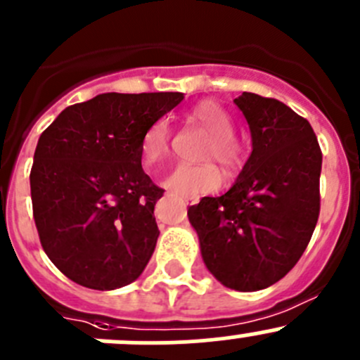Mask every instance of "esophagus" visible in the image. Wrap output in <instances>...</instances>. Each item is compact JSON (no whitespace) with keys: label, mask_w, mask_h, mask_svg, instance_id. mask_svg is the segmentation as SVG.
Returning <instances> with one entry per match:
<instances>
[{"label":"esophagus","mask_w":360,"mask_h":360,"mask_svg":"<svg viewBox=\"0 0 360 360\" xmlns=\"http://www.w3.org/2000/svg\"><path fill=\"white\" fill-rule=\"evenodd\" d=\"M181 197H183V200L186 202L188 205H193V204H197V202H198V198H200V197H198V195H181Z\"/></svg>","instance_id":"34e87169"}]
</instances>
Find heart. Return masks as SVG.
Listing matches in <instances>:
<instances>
[{
	"instance_id": "b5f03b06",
	"label": "heart",
	"mask_w": 360,
	"mask_h": 360,
	"mask_svg": "<svg viewBox=\"0 0 360 360\" xmlns=\"http://www.w3.org/2000/svg\"><path fill=\"white\" fill-rule=\"evenodd\" d=\"M190 121L207 134L200 149L202 160L218 162L226 172L243 169L248 158V144L233 131V117L216 100H204L190 112ZM172 131L169 121L158 120L146 130L141 141V155L148 165L163 162L170 153ZM167 186L181 195L214 191L221 184V174L212 163L179 165L167 179Z\"/></svg>"
}]
</instances>
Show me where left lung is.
I'll return each mask as SVG.
<instances>
[{"label": "left lung", "instance_id": "obj_1", "mask_svg": "<svg viewBox=\"0 0 360 360\" xmlns=\"http://www.w3.org/2000/svg\"><path fill=\"white\" fill-rule=\"evenodd\" d=\"M251 131L253 151L221 197L188 209L212 276L239 292L287 276L320 214L322 149L308 120L276 98L244 91L233 100Z\"/></svg>", "mask_w": 360, "mask_h": 360}]
</instances>
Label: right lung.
Here are the masks:
<instances>
[{
  "label": "right lung",
  "mask_w": 360,
  "mask_h": 360,
  "mask_svg": "<svg viewBox=\"0 0 360 360\" xmlns=\"http://www.w3.org/2000/svg\"><path fill=\"white\" fill-rule=\"evenodd\" d=\"M183 93H103L70 105L41 131L30 174L44 251L77 285L114 290L141 276L160 230L163 191L142 169L146 130Z\"/></svg>",
  "instance_id": "add662e5"
}]
</instances>
